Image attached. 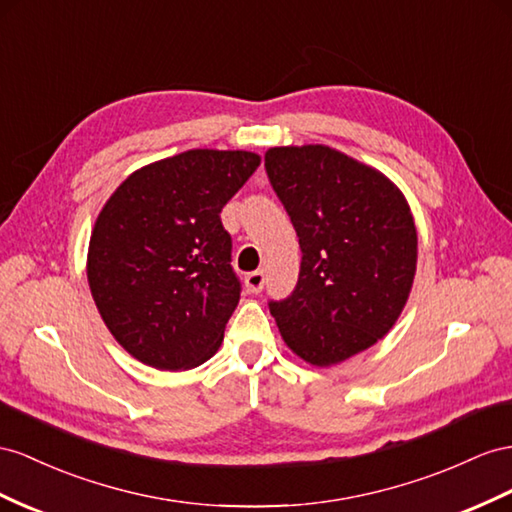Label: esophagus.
Wrapping results in <instances>:
<instances>
[{
	"mask_svg": "<svg viewBox=\"0 0 512 512\" xmlns=\"http://www.w3.org/2000/svg\"><path fill=\"white\" fill-rule=\"evenodd\" d=\"M244 283H246V290H248V292H251V294H259L261 290H264V283H266L264 270H255V272H251V274H246Z\"/></svg>",
	"mask_w": 512,
	"mask_h": 512,
	"instance_id": "esophagus-1",
	"label": "esophagus"
}]
</instances>
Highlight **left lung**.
<instances>
[{
    "mask_svg": "<svg viewBox=\"0 0 512 512\" xmlns=\"http://www.w3.org/2000/svg\"><path fill=\"white\" fill-rule=\"evenodd\" d=\"M266 173L303 251L296 290L270 313L294 355L329 368L400 318L417 268L411 207L381 170L326 144L272 147Z\"/></svg>",
    "mask_w": 512,
    "mask_h": 512,
    "instance_id": "obj_1",
    "label": "left lung"
}]
</instances>
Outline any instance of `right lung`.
<instances>
[{
  "label": "right lung",
  "mask_w": 512,
  "mask_h": 512,
  "mask_svg": "<svg viewBox=\"0 0 512 512\" xmlns=\"http://www.w3.org/2000/svg\"><path fill=\"white\" fill-rule=\"evenodd\" d=\"M259 162L251 151L190 149L138 168L103 205L88 285L134 359L179 372L216 355L242 290L220 212Z\"/></svg>",
  "instance_id": "add662e5"
}]
</instances>
